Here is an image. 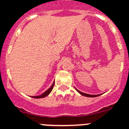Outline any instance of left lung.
I'll return each mask as SVG.
<instances>
[{
    "label": "left lung",
    "mask_w": 129,
    "mask_h": 129,
    "mask_svg": "<svg viewBox=\"0 0 129 129\" xmlns=\"http://www.w3.org/2000/svg\"><path fill=\"white\" fill-rule=\"evenodd\" d=\"M76 90L80 94H81L82 95H83V96H86V97H90V98H94V97H97V96H99L100 95H89V94H87V93H83L81 92V91H80L77 90V89H76Z\"/></svg>",
    "instance_id": "obj_1"
}]
</instances>
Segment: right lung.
<instances>
[{"label":"right lung","mask_w":129,"mask_h":129,"mask_svg":"<svg viewBox=\"0 0 129 129\" xmlns=\"http://www.w3.org/2000/svg\"><path fill=\"white\" fill-rule=\"evenodd\" d=\"M54 85V82L53 83V84L52 85V86H51L48 90L46 91H45L44 93H42V94L41 95H38V96H32V98H44V97L50 94V93L51 91H52V90Z\"/></svg>","instance_id":"obj_1"}]
</instances>
